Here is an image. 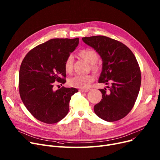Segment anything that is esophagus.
<instances>
[{
	"mask_svg": "<svg viewBox=\"0 0 160 160\" xmlns=\"http://www.w3.org/2000/svg\"><path fill=\"white\" fill-rule=\"evenodd\" d=\"M88 91H89L88 89H80V90H79V92H81V93H86V92H88Z\"/></svg>",
	"mask_w": 160,
	"mask_h": 160,
	"instance_id": "1",
	"label": "esophagus"
}]
</instances>
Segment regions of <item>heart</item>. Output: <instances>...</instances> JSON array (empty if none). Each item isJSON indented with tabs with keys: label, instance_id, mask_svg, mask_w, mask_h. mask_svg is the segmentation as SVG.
<instances>
[{
	"label": "heart",
	"instance_id": "1",
	"mask_svg": "<svg viewBox=\"0 0 160 160\" xmlns=\"http://www.w3.org/2000/svg\"><path fill=\"white\" fill-rule=\"evenodd\" d=\"M80 56L85 59L89 64L93 65V69L97 70V67L94 65L99 59V56L97 52L92 49H84L82 50L79 53ZM74 57L72 55H69L65 61V70L67 72L70 73L72 72L73 68ZM94 76L92 74L88 75H75L73 77L69 78L68 83V85L72 87L86 89L89 85L94 81Z\"/></svg>",
	"mask_w": 160,
	"mask_h": 160
}]
</instances>
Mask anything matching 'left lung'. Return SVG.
Listing matches in <instances>:
<instances>
[{
    "label": "left lung",
    "mask_w": 160,
    "mask_h": 160,
    "mask_svg": "<svg viewBox=\"0 0 160 160\" xmlns=\"http://www.w3.org/2000/svg\"><path fill=\"white\" fill-rule=\"evenodd\" d=\"M82 40L102 59L99 82L110 84L109 92L99 89L102 99L94 106V112L105 121L119 120L133 108L140 90L141 74L136 58L128 46L107 37H84Z\"/></svg>",
    "instance_id": "1"
}]
</instances>
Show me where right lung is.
<instances>
[{
    "mask_svg": "<svg viewBox=\"0 0 160 160\" xmlns=\"http://www.w3.org/2000/svg\"><path fill=\"white\" fill-rule=\"evenodd\" d=\"M79 38H53L34 48L21 64L19 92L29 112L39 121L55 123L66 116L74 88L55 91V82H66L65 61L78 46Z\"/></svg>",
    "mask_w": 160,
    "mask_h": 160,
    "instance_id": "add662e5",
    "label": "right lung"
}]
</instances>
